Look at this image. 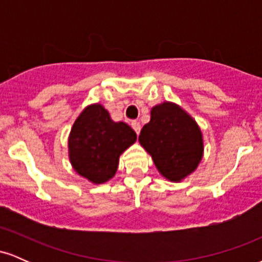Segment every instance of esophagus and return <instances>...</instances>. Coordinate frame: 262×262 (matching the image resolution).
Returning a JSON list of instances; mask_svg holds the SVG:
<instances>
[{
	"label": "esophagus",
	"mask_w": 262,
	"mask_h": 262,
	"mask_svg": "<svg viewBox=\"0 0 262 262\" xmlns=\"http://www.w3.org/2000/svg\"><path fill=\"white\" fill-rule=\"evenodd\" d=\"M132 128H133V129H134V132H135V133H137V135L140 133V129H141V125H140V123H139V122H137V121L132 122Z\"/></svg>",
	"instance_id": "34e87169"
}]
</instances>
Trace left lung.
<instances>
[{"label": "left lung", "instance_id": "left-lung-1", "mask_svg": "<svg viewBox=\"0 0 262 262\" xmlns=\"http://www.w3.org/2000/svg\"><path fill=\"white\" fill-rule=\"evenodd\" d=\"M140 145L156 169L170 182H181L194 172L203 158L200 125L175 102L165 101L150 111V122L141 129Z\"/></svg>", "mask_w": 262, "mask_h": 262}]
</instances>
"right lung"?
Segmentation results:
<instances>
[{
	"label": "right lung",
	"instance_id": "1",
	"mask_svg": "<svg viewBox=\"0 0 262 262\" xmlns=\"http://www.w3.org/2000/svg\"><path fill=\"white\" fill-rule=\"evenodd\" d=\"M137 141L127 123L114 122L101 103L86 106L71 127L68 139L69 160L77 175L93 185L116 175L119 156Z\"/></svg>",
	"mask_w": 262,
	"mask_h": 262
}]
</instances>
